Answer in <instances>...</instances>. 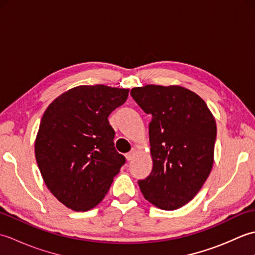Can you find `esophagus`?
Instances as JSON below:
<instances>
[{"label": "esophagus", "instance_id": "1", "mask_svg": "<svg viewBox=\"0 0 255 255\" xmlns=\"http://www.w3.org/2000/svg\"><path fill=\"white\" fill-rule=\"evenodd\" d=\"M134 154H136V150L132 149V150L130 151V152H128V153L126 154V159H127L128 161L132 160V159H133V156H134Z\"/></svg>", "mask_w": 255, "mask_h": 255}]
</instances>
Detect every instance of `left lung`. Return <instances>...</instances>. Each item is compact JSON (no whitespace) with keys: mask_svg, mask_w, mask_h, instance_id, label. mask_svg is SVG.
<instances>
[{"mask_svg":"<svg viewBox=\"0 0 255 255\" xmlns=\"http://www.w3.org/2000/svg\"><path fill=\"white\" fill-rule=\"evenodd\" d=\"M132 99L149 124L152 171L139 181L144 198L174 210L192 200L213 169L217 127L202 97L178 85L133 88Z\"/></svg>","mask_w":255,"mask_h":255,"instance_id":"1","label":"left lung"}]
</instances>
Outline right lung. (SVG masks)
Here are the masks:
<instances>
[{
  "mask_svg": "<svg viewBox=\"0 0 255 255\" xmlns=\"http://www.w3.org/2000/svg\"><path fill=\"white\" fill-rule=\"evenodd\" d=\"M128 89L80 85L58 96L41 118L35 141L38 167L59 202L85 211L102 202L126 159L114 147L110 114Z\"/></svg>",
  "mask_w": 255,
  "mask_h": 255,
  "instance_id": "obj_1",
  "label": "right lung"
}]
</instances>
